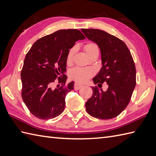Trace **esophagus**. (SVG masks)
I'll return each instance as SVG.
<instances>
[{"instance_id": "obj_1", "label": "esophagus", "mask_w": 156, "mask_h": 156, "mask_svg": "<svg viewBox=\"0 0 156 156\" xmlns=\"http://www.w3.org/2000/svg\"><path fill=\"white\" fill-rule=\"evenodd\" d=\"M82 87H83V84H80V83H77V82H76V83L74 84V90H78Z\"/></svg>"}]
</instances>
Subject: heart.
<instances>
[{"label":"heart","instance_id":"1","mask_svg":"<svg viewBox=\"0 0 156 156\" xmlns=\"http://www.w3.org/2000/svg\"><path fill=\"white\" fill-rule=\"evenodd\" d=\"M84 50L87 54L90 57L92 54H95L96 52H98V48L97 44L93 42H88L84 45ZM76 51V46L71 48L69 49L67 56H66V62L67 64H70L72 62L73 58ZM69 77L74 79V80L84 82L88 80L91 76L93 75V71L90 68H82L79 67H76L72 69L69 72Z\"/></svg>","mask_w":156,"mask_h":156}]
</instances>
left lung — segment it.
I'll use <instances>...</instances> for the list:
<instances>
[{
    "mask_svg": "<svg viewBox=\"0 0 156 156\" xmlns=\"http://www.w3.org/2000/svg\"><path fill=\"white\" fill-rule=\"evenodd\" d=\"M88 39L96 43L101 53L102 66L92 79L98 86L107 82V91L92 87L93 94L86 102V109L92 117L110 119L127 107L136 85V69L133 58L125 43L100 29H82Z\"/></svg>",
    "mask_w": 156,
    "mask_h": 156,
    "instance_id": "obj_1",
    "label": "left lung"
}]
</instances>
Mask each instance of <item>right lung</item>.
Returning <instances> with one entry per match:
<instances>
[{
    "instance_id": "1",
    "label": "right lung",
    "mask_w": 156,
    "mask_h": 156,
    "mask_svg": "<svg viewBox=\"0 0 156 156\" xmlns=\"http://www.w3.org/2000/svg\"><path fill=\"white\" fill-rule=\"evenodd\" d=\"M84 39L78 29H61L39 39L27 52L21 72V96L35 117L50 119L64 111L66 96L74 83L64 87L66 56L76 41ZM55 81L63 86L53 89Z\"/></svg>"
}]
</instances>
